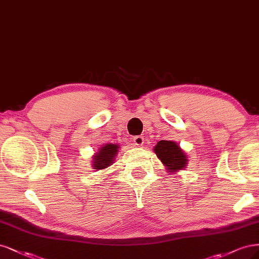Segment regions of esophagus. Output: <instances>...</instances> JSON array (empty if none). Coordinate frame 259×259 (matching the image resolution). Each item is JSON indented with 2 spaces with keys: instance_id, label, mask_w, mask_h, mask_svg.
<instances>
[{
  "instance_id": "1",
  "label": "esophagus",
  "mask_w": 259,
  "mask_h": 259,
  "mask_svg": "<svg viewBox=\"0 0 259 259\" xmlns=\"http://www.w3.org/2000/svg\"><path fill=\"white\" fill-rule=\"evenodd\" d=\"M144 141H145V139L143 137H141V136L135 137V139H133V142H135V144L138 145V146L143 145L144 144Z\"/></svg>"
}]
</instances>
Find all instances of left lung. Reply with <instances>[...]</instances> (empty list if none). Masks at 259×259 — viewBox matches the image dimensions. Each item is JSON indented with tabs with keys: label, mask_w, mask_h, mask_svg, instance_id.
I'll use <instances>...</instances> for the list:
<instances>
[{
	"label": "left lung",
	"mask_w": 259,
	"mask_h": 259,
	"mask_svg": "<svg viewBox=\"0 0 259 259\" xmlns=\"http://www.w3.org/2000/svg\"><path fill=\"white\" fill-rule=\"evenodd\" d=\"M158 159H159L166 170V172L175 174L177 172L184 170L188 163L187 155L173 141H159L154 147Z\"/></svg>",
	"instance_id": "8db88e82"
}]
</instances>
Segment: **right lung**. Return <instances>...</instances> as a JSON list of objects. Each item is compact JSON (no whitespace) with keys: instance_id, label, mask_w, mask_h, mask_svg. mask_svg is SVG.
Instances as JSON below:
<instances>
[{"instance_id":"right-lung-1","label":"right lung","mask_w":259,"mask_h":259,"mask_svg":"<svg viewBox=\"0 0 259 259\" xmlns=\"http://www.w3.org/2000/svg\"><path fill=\"white\" fill-rule=\"evenodd\" d=\"M119 149L118 144L107 143L98 149V152L93 156V169L98 170H105L107 166H110L114 163L116 156H117Z\"/></svg>"}]
</instances>
